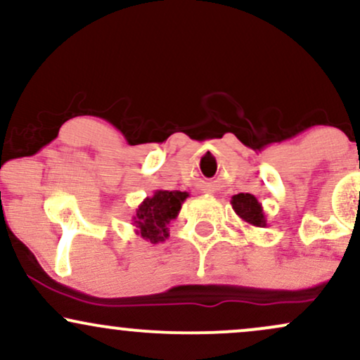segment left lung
Instances as JSON below:
<instances>
[{"label": "left lung", "mask_w": 360, "mask_h": 360, "mask_svg": "<svg viewBox=\"0 0 360 360\" xmlns=\"http://www.w3.org/2000/svg\"><path fill=\"white\" fill-rule=\"evenodd\" d=\"M232 208L238 214L242 221L255 229H264L267 225L266 213H264L262 205L259 203L257 198L250 193H238L232 196Z\"/></svg>", "instance_id": "obj_1"}]
</instances>
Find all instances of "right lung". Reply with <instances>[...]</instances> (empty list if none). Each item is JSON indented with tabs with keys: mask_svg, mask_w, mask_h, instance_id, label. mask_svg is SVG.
Wrapping results in <instances>:
<instances>
[{
	"mask_svg": "<svg viewBox=\"0 0 360 360\" xmlns=\"http://www.w3.org/2000/svg\"><path fill=\"white\" fill-rule=\"evenodd\" d=\"M188 196L189 193L186 191L157 189L152 196H147L139 205L135 214L131 217L135 233L150 243L166 240L169 237V223L176 220V217L181 212V206Z\"/></svg>",
	"mask_w": 360,
	"mask_h": 360,
	"instance_id": "right-lung-1",
	"label": "right lung"
}]
</instances>
